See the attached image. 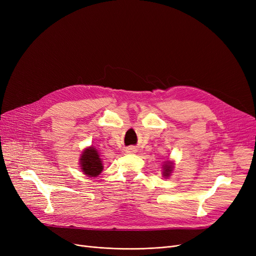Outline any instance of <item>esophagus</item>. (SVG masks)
Here are the masks:
<instances>
[{"instance_id": "obj_1", "label": "esophagus", "mask_w": 256, "mask_h": 256, "mask_svg": "<svg viewBox=\"0 0 256 256\" xmlns=\"http://www.w3.org/2000/svg\"><path fill=\"white\" fill-rule=\"evenodd\" d=\"M130 150H132V148H130Z\"/></svg>"}]
</instances>
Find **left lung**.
Here are the masks:
<instances>
[{
	"instance_id": "left-lung-1",
	"label": "left lung",
	"mask_w": 256,
	"mask_h": 256,
	"mask_svg": "<svg viewBox=\"0 0 256 256\" xmlns=\"http://www.w3.org/2000/svg\"><path fill=\"white\" fill-rule=\"evenodd\" d=\"M172 168H173V166H172L171 162H168V164H166L164 166V175L170 176V174H171V172H172Z\"/></svg>"
}]
</instances>
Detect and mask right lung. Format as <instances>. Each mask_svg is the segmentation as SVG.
I'll list each match as a JSON object with an SVG mask.
<instances>
[{
    "instance_id": "obj_1",
    "label": "right lung",
    "mask_w": 256,
    "mask_h": 256,
    "mask_svg": "<svg viewBox=\"0 0 256 256\" xmlns=\"http://www.w3.org/2000/svg\"><path fill=\"white\" fill-rule=\"evenodd\" d=\"M81 168L84 174L90 177H96L102 171V162L98 152L94 147L86 148L81 156Z\"/></svg>"
}]
</instances>
